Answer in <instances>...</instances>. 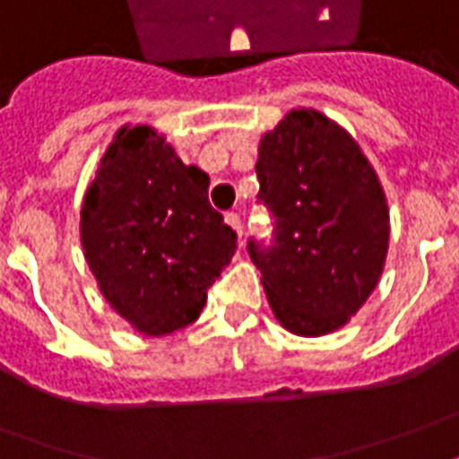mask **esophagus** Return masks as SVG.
<instances>
[{
	"label": "esophagus",
	"mask_w": 459,
	"mask_h": 459,
	"mask_svg": "<svg viewBox=\"0 0 459 459\" xmlns=\"http://www.w3.org/2000/svg\"><path fill=\"white\" fill-rule=\"evenodd\" d=\"M226 223L238 233V238H243V223H240L238 213H226Z\"/></svg>",
	"instance_id": "34e87169"
}]
</instances>
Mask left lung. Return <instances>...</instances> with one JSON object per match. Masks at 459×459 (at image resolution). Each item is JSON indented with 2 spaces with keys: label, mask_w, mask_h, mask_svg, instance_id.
<instances>
[{
  "label": "left lung",
  "mask_w": 459,
  "mask_h": 459,
  "mask_svg": "<svg viewBox=\"0 0 459 459\" xmlns=\"http://www.w3.org/2000/svg\"><path fill=\"white\" fill-rule=\"evenodd\" d=\"M258 201L273 240H248L268 303L296 335H325L355 316L380 281L390 238L383 186L351 134L293 108L263 134Z\"/></svg>",
  "instance_id": "left-lung-1"
}]
</instances>
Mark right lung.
<instances>
[{
    "instance_id": "obj_1",
    "label": "right lung",
    "mask_w": 459,
    "mask_h": 459,
    "mask_svg": "<svg viewBox=\"0 0 459 459\" xmlns=\"http://www.w3.org/2000/svg\"><path fill=\"white\" fill-rule=\"evenodd\" d=\"M82 246L104 298L143 335L191 325L238 248L208 204V174L152 126H124L108 143L82 206Z\"/></svg>"
}]
</instances>
